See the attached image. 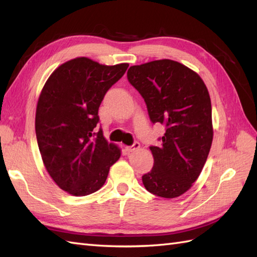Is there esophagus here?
<instances>
[{
  "label": "esophagus",
  "mask_w": 257,
  "mask_h": 257,
  "mask_svg": "<svg viewBox=\"0 0 257 257\" xmlns=\"http://www.w3.org/2000/svg\"><path fill=\"white\" fill-rule=\"evenodd\" d=\"M140 148V144L138 143V141H135V143L132 145V146H128L125 147V150H127L128 152H133L135 150H137Z\"/></svg>",
  "instance_id": "obj_1"
}]
</instances>
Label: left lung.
<instances>
[{
    "label": "left lung",
    "mask_w": 257,
    "mask_h": 257,
    "mask_svg": "<svg viewBox=\"0 0 257 257\" xmlns=\"http://www.w3.org/2000/svg\"><path fill=\"white\" fill-rule=\"evenodd\" d=\"M127 78L145 99L151 122L166 128L161 145L150 147L155 162L143 183L152 194L177 198L199 178L211 149L209 91L198 74L171 59L132 66Z\"/></svg>",
    "instance_id": "left-lung-1"
}]
</instances>
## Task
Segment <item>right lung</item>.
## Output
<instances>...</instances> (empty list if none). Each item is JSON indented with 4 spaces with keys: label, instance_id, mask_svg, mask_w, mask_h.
Segmentation results:
<instances>
[{
    "label": "right lung",
    "instance_id": "obj_1",
    "mask_svg": "<svg viewBox=\"0 0 257 257\" xmlns=\"http://www.w3.org/2000/svg\"><path fill=\"white\" fill-rule=\"evenodd\" d=\"M128 66L72 59L54 70L38 98L35 132L42 159L55 183L70 194L99 190L119 159L120 149L96 127L103 97Z\"/></svg>",
    "mask_w": 257,
    "mask_h": 257
}]
</instances>
